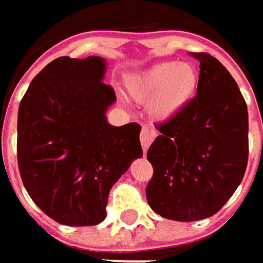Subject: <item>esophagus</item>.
I'll use <instances>...</instances> for the list:
<instances>
[{
  "instance_id": "obj_1",
  "label": "esophagus",
  "mask_w": 263,
  "mask_h": 263,
  "mask_svg": "<svg viewBox=\"0 0 263 263\" xmlns=\"http://www.w3.org/2000/svg\"><path fill=\"white\" fill-rule=\"evenodd\" d=\"M154 139H155V130L149 128V127H143L140 132V143L143 147V152H146L147 147L151 146V143L154 142Z\"/></svg>"
}]
</instances>
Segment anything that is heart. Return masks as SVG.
Masks as SVG:
<instances>
[{"label":"heart","instance_id":"1","mask_svg":"<svg viewBox=\"0 0 263 263\" xmlns=\"http://www.w3.org/2000/svg\"><path fill=\"white\" fill-rule=\"evenodd\" d=\"M200 74L193 64L162 61L149 67L130 82V93L137 101H151V114L158 121L180 116L195 101Z\"/></svg>","mask_w":263,"mask_h":263}]
</instances>
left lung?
Listing matches in <instances>:
<instances>
[{
  "label": "left lung",
  "mask_w": 263,
  "mask_h": 263,
  "mask_svg": "<svg viewBox=\"0 0 263 263\" xmlns=\"http://www.w3.org/2000/svg\"><path fill=\"white\" fill-rule=\"evenodd\" d=\"M200 63V87L180 116L157 128L147 149L154 176L149 206L173 221L215 215L233 196L248 167V105L236 80L215 57L190 52Z\"/></svg>",
  "instance_id": "1"
}]
</instances>
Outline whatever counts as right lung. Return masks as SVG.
Instances as JSON below:
<instances>
[{"mask_svg": "<svg viewBox=\"0 0 263 263\" xmlns=\"http://www.w3.org/2000/svg\"><path fill=\"white\" fill-rule=\"evenodd\" d=\"M101 57H60L32 80L18 106L17 162L32 200L54 221L102 222L111 187L143 157L137 123L111 126L116 92Z\"/></svg>", "mask_w": 263, "mask_h": 263, "instance_id": "right-lung-1", "label": "right lung"}]
</instances>
